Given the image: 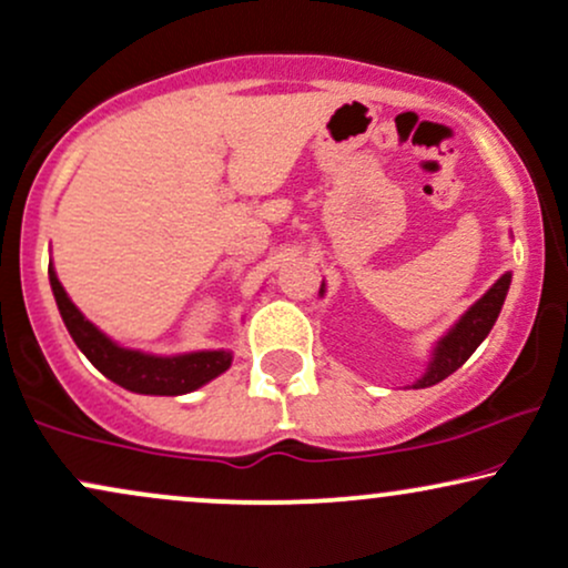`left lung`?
Here are the masks:
<instances>
[{
    "label": "left lung",
    "instance_id": "8db88e82",
    "mask_svg": "<svg viewBox=\"0 0 568 568\" xmlns=\"http://www.w3.org/2000/svg\"><path fill=\"white\" fill-rule=\"evenodd\" d=\"M510 280H513L510 272H505V275H501L497 283H494L491 288H488L484 296H480L478 302H475L470 310H467L465 315L448 328V334L435 344L433 361H429L425 376L414 382V389L433 387V384H438L446 379V376H452L456 368L465 366L467 357L478 349V344L484 342L488 331H491L494 323H497L501 304H505L507 291H510ZM321 293H323V285H321Z\"/></svg>",
    "mask_w": 568,
    "mask_h": 568
}]
</instances>
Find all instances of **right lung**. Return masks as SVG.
<instances>
[{
    "instance_id": "obj_1",
    "label": "right lung",
    "mask_w": 568,
    "mask_h": 568,
    "mask_svg": "<svg viewBox=\"0 0 568 568\" xmlns=\"http://www.w3.org/2000/svg\"><path fill=\"white\" fill-rule=\"evenodd\" d=\"M50 288H53L58 312H61L63 323H67L71 338L82 355L88 357L93 366L109 376L114 384L130 389L139 395H186L192 389L202 387L219 374H224L232 366L230 349H202L186 352V355H146V352L120 347L106 334L95 328L88 317L77 310L69 293L63 291L61 280H58L53 264L48 270Z\"/></svg>"
}]
</instances>
